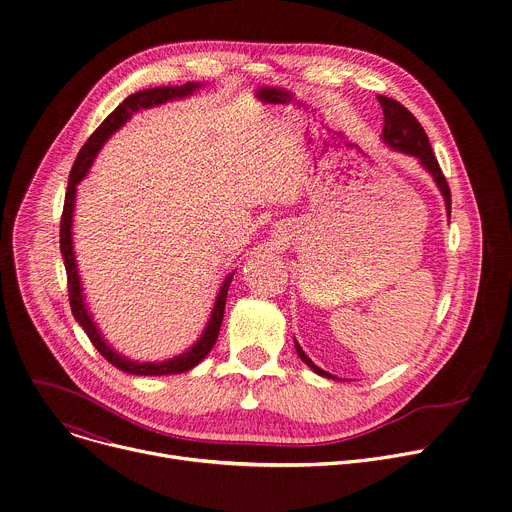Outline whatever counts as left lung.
I'll return each instance as SVG.
<instances>
[{
  "label": "left lung",
  "mask_w": 512,
  "mask_h": 512,
  "mask_svg": "<svg viewBox=\"0 0 512 512\" xmlns=\"http://www.w3.org/2000/svg\"><path fill=\"white\" fill-rule=\"evenodd\" d=\"M381 107H383V115H385V125H383V135L381 139L389 145V148L401 152V154H407V156H413L419 160V164L433 176L437 188H440L444 200H446V208H448V214L452 210V194H450V186L446 182V176L442 174V168L440 164H437L435 160V154L431 150L429 145V139H427V133L423 131L421 123L407 111V107H403L399 101L391 99V97H383L379 95L377 97ZM296 344V350H298V356L308 364V367L320 375V377H326V379H336L332 377L330 373L322 371L320 367H316V364L312 362V358L302 350V346L298 344V340H294Z\"/></svg>",
  "instance_id": "left-lung-1"
}]
</instances>
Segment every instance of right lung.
Wrapping results in <instances>:
<instances>
[{
	"label": "right lung",
	"instance_id": "add662e5",
	"mask_svg": "<svg viewBox=\"0 0 512 512\" xmlns=\"http://www.w3.org/2000/svg\"><path fill=\"white\" fill-rule=\"evenodd\" d=\"M196 89H200L198 83H186L182 87H156V89H145L139 93L129 95L97 129L95 133L87 139V143L83 145V150L79 152L75 166L70 170L68 176V188H66V196H64V210H62V218H60V253L64 259V267H66V279H68V300H70V310L75 320L83 326V330L87 332L89 340L93 342V346L113 364L119 371L129 373V375H139V377H160V375H178V373H186L190 369H194L196 364L212 350L218 332H221V324H223V314H225V304H227V291L231 285V279L235 275L229 273L225 277V281L221 283V289L216 294V302L212 306L208 324L202 332V336L196 340V344H192L186 352L162 360V362H137V360H129L123 354L115 352L107 340L103 338V334L99 332L97 324L93 322V316L87 310L85 304V296H83V285H81V275L77 269V259H75V249H72V212H75V198H77V184L87 176L91 164L95 162L97 154L101 152L103 143L119 129L127 123V119L137 113L139 109H150L174 99H184L188 95H192Z\"/></svg>",
	"mask_w": 512,
	"mask_h": 512
}]
</instances>
